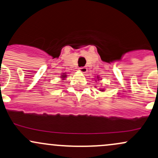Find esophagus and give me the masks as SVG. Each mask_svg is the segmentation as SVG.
<instances>
[{"label":"esophagus","mask_w":158,"mask_h":158,"mask_svg":"<svg viewBox=\"0 0 158 158\" xmlns=\"http://www.w3.org/2000/svg\"><path fill=\"white\" fill-rule=\"evenodd\" d=\"M79 72L82 73H87L88 70H87V68H86V67H79Z\"/></svg>","instance_id":"esophagus-1"}]
</instances>
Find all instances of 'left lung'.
<instances>
[{
    "mask_svg": "<svg viewBox=\"0 0 158 158\" xmlns=\"http://www.w3.org/2000/svg\"><path fill=\"white\" fill-rule=\"evenodd\" d=\"M95 78H97V79H98V81L101 80V79H100V76H97V77H95ZM100 91H105V88H100Z\"/></svg>",
    "mask_w": 158,
    "mask_h": 158,
    "instance_id": "1",
    "label": "left lung"
}]
</instances>
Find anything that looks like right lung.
<instances>
[{"instance_id": "add662e5", "label": "right lung", "mask_w": 158, "mask_h": 158, "mask_svg": "<svg viewBox=\"0 0 158 158\" xmlns=\"http://www.w3.org/2000/svg\"><path fill=\"white\" fill-rule=\"evenodd\" d=\"M62 75H60V79H61V80H65L66 78H67V73H61Z\"/></svg>"}]
</instances>
